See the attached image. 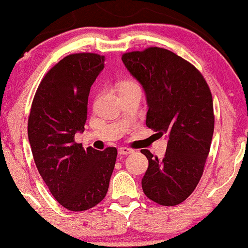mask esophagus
Masks as SVG:
<instances>
[{
  "mask_svg": "<svg viewBox=\"0 0 248 248\" xmlns=\"http://www.w3.org/2000/svg\"><path fill=\"white\" fill-rule=\"evenodd\" d=\"M132 152H133V150H132V149H130V148H127V147L118 148V155H127L132 154Z\"/></svg>",
  "mask_w": 248,
  "mask_h": 248,
  "instance_id": "1",
  "label": "esophagus"
}]
</instances>
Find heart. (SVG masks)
<instances>
[{"mask_svg":"<svg viewBox=\"0 0 248 248\" xmlns=\"http://www.w3.org/2000/svg\"><path fill=\"white\" fill-rule=\"evenodd\" d=\"M131 87H138V83H135L134 81H124V82H122L121 87H120V90L121 89H125V88H131Z\"/></svg>","mask_w":248,"mask_h":248,"instance_id":"heart-1","label":"heart"}]
</instances>
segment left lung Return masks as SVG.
Masks as SVG:
<instances>
[{"instance_id": "obj_1", "label": "left lung", "mask_w": 248, "mask_h": 248, "mask_svg": "<svg viewBox=\"0 0 248 248\" xmlns=\"http://www.w3.org/2000/svg\"><path fill=\"white\" fill-rule=\"evenodd\" d=\"M122 61L143 87L147 126L168 137L164 158L141 150L149 160L142 188L158 204L177 205L192 194L204 170L215 130L211 91L194 65L168 49L149 47L125 53Z\"/></svg>"}]
</instances>
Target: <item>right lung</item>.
<instances>
[{
	"label": "right lung",
	"mask_w": 248,
	"mask_h": 248,
	"mask_svg": "<svg viewBox=\"0 0 248 248\" xmlns=\"http://www.w3.org/2000/svg\"><path fill=\"white\" fill-rule=\"evenodd\" d=\"M105 56L71 54L40 81L28 118V139L36 167L57 202L84 211L106 196L116 148L84 150L74 141L84 131L90 88L105 66Z\"/></svg>",
	"instance_id": "1"
}]
</instances>
